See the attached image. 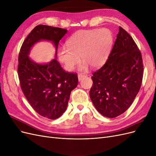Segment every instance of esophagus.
Returning a JSON list of instances; mask_svg holds the SVG:
<instances>
[{
  "mask_svg": "<svg viewBox=\"0 0 156 156\" xmlns=\"http://www.w3.org/2000/svg\"><path fill=\"white\" fill-rule=\"evenodd\" d=\"M85 77H87V75H83V74H79L78 75V79H79V81H81L83 79L85 78Z\"/></svg>",
  "mask_w": 156,
  "mask_h": 156,
  "instance_id": "obj_1",
  "label": "esophagus"
}]
</instances>
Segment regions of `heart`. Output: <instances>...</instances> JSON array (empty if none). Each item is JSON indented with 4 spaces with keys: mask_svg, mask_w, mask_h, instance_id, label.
I'll return each mask as SVG.
<instances>
[{
    "mask_svg": "<svg viewBox=\"0 0 156 156\" xmlns=\"http://www.w3.org/2000/svg\"><path fill=\"white\" fill-rule=\"evenodd\" d=\"M111 32L106 29L82 30L71 36L67 47L58 51V58L66 70L71 72L79 63V70L87 71L89 66L93 68L101 66L107 58L112 45Z\"/></svg>",
    "mask_w": 156,
    "mask_h": 156,
    "instance_id": "1",
    "label": "heart"
}]
</instances>
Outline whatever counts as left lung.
<instances>
[{"label": "left lung", "instance_id": "1", "mask_svg": "<svg viewBox=\"0 0 156 156\" xmlns=\"http://www.w3.org/2000/svg\"><path fill=\"white\" fill-rule=\"evenodd\" d=\"M143 64L132 37L122 27L106 63L93 73L90 97L96 110L107 118L124 113L141 87Z\"/></svg>", "mask_w": 156, "mask_h": 156}]
</instances>
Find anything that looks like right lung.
Listing matches in <instances>:
<instances>
[{
	"label": "right lung",
	"instance_id": "1",
	"mask_svg": "<svg viewBox=\"0 0 156 156\" xmlns=\"http://www.w3.org/2000/svg\"><path fill=\"white\" fill-rule=\"evenodd\" d=\"M68 30L39 25L23 41L19 55L18 76L22 91L38 114L55 120L66 110L71 92L78 84L76 73L66 72L56 60L60 40ZM41 41H51L55 48V58L38 63L29 57L32 47Z\"/></svg>",
	"mask_w": 156,
	"mask_h": 156
}]
</instances>
